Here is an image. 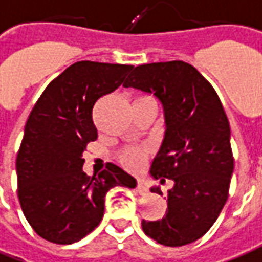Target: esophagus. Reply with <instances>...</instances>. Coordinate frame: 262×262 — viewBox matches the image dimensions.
<instances>
[{"label":"esophagus","mask_w":262,"mask_h":262,"mask_svg":"<svg viewBox=\"0 0 262 262\" xmlns=\"http://www.w3.org/2000/svg\"><path fill=\"white\" fill-rule=\"evenodd\" d=\"M136 190L139 191V194H146V193H147V186H146V183L142 182V180H137Z\"/></svg>","instance_id":"34e87169"}]
</instances>
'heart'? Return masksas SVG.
Segmentation results:
<instances>
[{
	"label": "heart",
	"instance_id": "heart-1",
	"mask_svg": "<svg viewBox=\"0 0 262 262\" xmlns=\"http://www.w3.org/2000/svg\"><path fill=\"white\" fill-rule=\"evenodd\" d=\"M140 99H150V98H139L136 100ZM146 150L140 149V147H129V149H125L120 155H119V159H120V163L130 170L139 169L143 162L146 160Z\"/></svg>",
	"mask_w": 262,
	"mask_h": 262
}]
</instances>
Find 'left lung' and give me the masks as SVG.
<instances>
[{"label":"left lung","mask_w":262,"mask_h":262,"mask_svg":"<svg viewBox=\"0 0 262 262\" xmlns=\"http://www.w3.org/2000/svg\"><path fill=\"white\" fill-rule=\"evenodd\" d=\"M125 88L151 93L160 100L166 132L150 167L153 179L173 180L167 213L142 221L146 235L167 247H182L203 237L228 199L234 170L230 123L214 88L183 61L135 68ZM151 193L163 195L160 187Z\"/></svg>","instance_id":"8db88e82"}]
</instances>
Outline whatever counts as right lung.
I'll return each mask as SVG.
<instances>
[{"label":"right lung","mask_w":262,"mask_h":262,"mask_svg":"<svg viewBox=\"0 0 262 262\" xmlns=\"http://www.w3.org/2000/svg\"><path fill=\"white\" fill-rule=\"evenodd\" d=\"M132 69L76 62L45 88L29 113L16 155L18 199L29 226L43 239L79 241L99 226L111 188L136 187V179L112 163L92 177L82 170L86 144L98 137L93 105L118 89Z\"/></svg>","instance_id":"obj_1"}]
</instances>
